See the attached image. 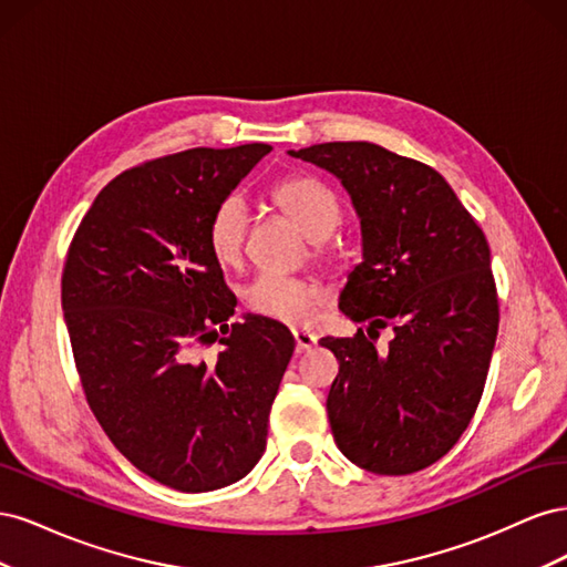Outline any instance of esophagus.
<instances>
[{
	"label": "esophagus",
	"instance_id": "esophagus-1",
	"mask_svg": "<svg viewBox=\"0 0 567 567\" xmlns=\"http://www.w3.org/2000/svg\"><path fill=\"white\" fill-rule=\"evenodd\" d=\"M293 338H296V352L298 354L312 350L317 346V336L310 333V331H293Z\"/></svg>",
	"mask_w": 567,
	"mask_h": 567
}]
</instances>
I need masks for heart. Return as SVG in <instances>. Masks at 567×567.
Listing matches in <instances>:
<instances>
[{"mask_svg": "<svg viewBox=\"0 0 567 567\" xmlns=\"http://www.w3.org/2000/svg\"><path fill=\"white\" fill-rule=\"evenodd\" d=\"M271 203L310 238L312 244L329 241L340 225V203L329 186L310 177H290L271 188ZM250 215L246 203L238 196L221 200L208 221V246L221 267H236L241 262ZM244 300L248 310L290 326L310 323L323 305V293L307 281L260 274L252 279Z\"/></svg>", "mask_w": 567, "mask_h": 567, "instance_id": "b5f03b06", "label": "heart"}]
</instances>
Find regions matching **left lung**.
I'll return each mask as SVG.
<instances>
[{"mask_svg":"<svg viewBox=\"0 0 567 567\" xmlns=\"http://www.w3.org/2000/svg\"><path fill=\"white\" fill-rule=\"evenodd\" d=\"M288 156L331 173L359 217L362 262L340 312L394 333L385 352L362 329L319 340L340 364L326 400L338 450L371 473H416L454 447L483 398L499 329L487 238L440 173L379 144Z\"/></svg>","mask_w":567,"mask_h":567,"instance_id":"1","label":"left lung"}]
</instances>
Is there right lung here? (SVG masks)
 <instances>
[{
  "label": "right lung",
  "mask_w": 567,
  "mask_h": 567,
  "mask_svg": "<svg viewBox=\"0 0 567 567\" xmlns=\"http://www.w3.org/2000/svg\"><path fill=\"white\" fill-rule=\"evenodd\" d=\"M271 146L188 148L101 188L65 257L61 305L96 421L125 458L179 492L246 477L296 340L248 315L208 246L217 205ZM221 344L208 368L197 342Z\"/></svg>",
  "instance_id": "obj_1"
}]
</instances>
